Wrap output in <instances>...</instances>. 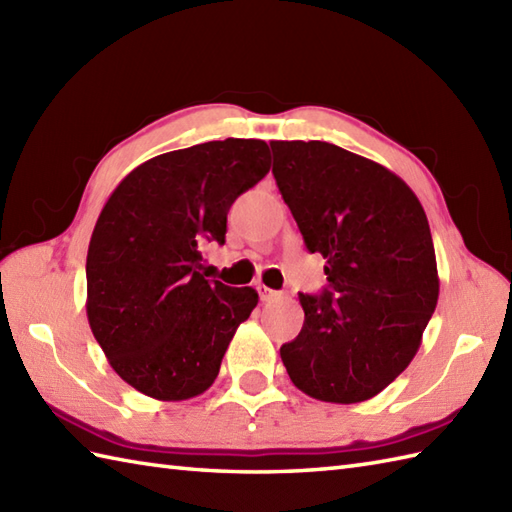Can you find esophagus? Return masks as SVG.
I'll use <instances>...</instances> for the list:
<instances>
[{
    "mask_svg": "<svg viewBox=\"0 0 512 512\" xmlns=\"http://www.w3.org/2000/svg\"><path fill=\"white\" fill-rule=\"evenodd\" d=\"M257 290H259V297H262V301H275L281 297V292L268 288V286H257Z\"/></svg>",
    "mask_w": 512,
    "mask_h": 512,
    "instance_id": "1",
    "label": "esophagus"
}]
</instances>
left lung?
<instances>
[{
	"label": "left lung",
	"instance_id": "8db88e82",
	"mask_svg": "<svg viewBox=\"0 0 512 512\" xmlns=\"http://www.w3.org/2000/svg\"><path fill=\"white\" fill-rule=\"evenodd\" d=\"M273 173L328 288L299 295L306 319L281 361L295 387L352 405L413 361L440 279L427 215L394 171L321 140H273Z\"/></svg>",
	"mask_w": 512,
	"mask_h": 512
}]
</instances>
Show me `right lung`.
Segmentation results:
<instances>
[{"mask_svg":"<svg viewBox=\"0 0 512 512\" xmlns=\"http://www.w3.org/2000/svg\"><path fill=\"white\" fill-rule=\"evenodd\" d=\"M268 169L264 140H211L143 162L107 198L85 262V310L112 369L140 394L189 400L220 374L259 297L206 279L200 248L224 244L228 209Z\"/></svg>","mask_w":512,"mask_h":512,"instance_id":"add662e5","label":"right lung"}]
</instances>
